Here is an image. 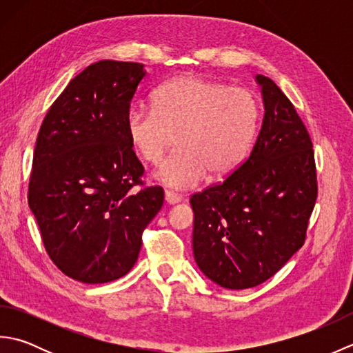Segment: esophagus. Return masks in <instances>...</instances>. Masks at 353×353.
<instances>
[{"label": "esophagus", "instance_id": "34e87169", "mask_svg": "<svg viewBox=\"0 0 353 353\" xmlns=\"http://www.w3.org/2000/svg\"><path fill=\"white\" fill-rule=\"evenodd\" d=\"M165 201H167V203H170V205L181 203L182 196H179V194L172 192V191H165Z\"/></svg>", "mask_w": 353, "mask_h": 353}]
</instances>
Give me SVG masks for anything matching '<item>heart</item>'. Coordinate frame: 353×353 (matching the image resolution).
Segmentation results:
<instances>
[{"mask_svg": "<svg viewBox=\"0 0 353 353\" xmlns=\"http://www.w3.org/2000/svg\"><path fill=\"white\" fill-rule=\"evenodd\" d=\"M259 104L244 89L199 76H182L157 88L152 109L133 108L125 130L142 161L157 163L177 141L179 148L156 170L157 181L191 188L205 177L234 171L249 152Z\"/></svg>", "mask_w": 353, "mask_h": 353, "instance_id": "obj_1", "label": "heart"}]
</instances>
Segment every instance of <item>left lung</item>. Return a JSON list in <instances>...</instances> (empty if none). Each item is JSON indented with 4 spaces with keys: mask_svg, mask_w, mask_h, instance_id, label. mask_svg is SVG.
Listing matches in <instances>:
<instances>
[{
    "mask_svg": "<svg viewBox=\"0 0 353 353\" xmlns=\"http://www.w3.org/2000/svg\"><path fill=\"white\" fill-rule=\"evenodd\" d=\"M264 118L250 156L194 194L192 250L200 272L228 290L270 279L303 245L317 199L312 142L272 79L258 74Z\"/></svg>",
    "mask_w": 353,
    "mask_h": 353,
    "instance_id": "obj_1",
    "label": "left lung"
}]
</instances>
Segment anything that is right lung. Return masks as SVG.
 Instances as JSON below:
<instances>
[{"label": "right lung", "instance_id": "obj_1", "mask_svg": "<svg viewBox=\"0 0 353 353\" xmlns=\"http://www.w3.org/2000/svg\"><path fill=\"white\" fill-rule=\"evenodd\" d=\"M142 63L89 65L50 108L37 134L28 186L48 256L83 283H106L130 272L142 232L163 205L161 186L134 194L144 167L125 121Z\"/></svg>", "mask_w": 353, "mask_h": 353}]
</instances>
